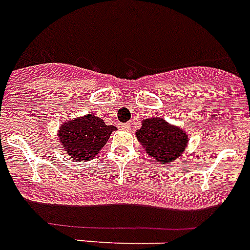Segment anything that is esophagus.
I'll use <instances>...</instances> for the list:
<instances>
[{"instance_id":"1","label":"esophagus","mask_w":250,"mask_h":250,"mask_svg":"<svg viewBox=\"0 0 250 250\" xmlns=\"http://www.w3.org/2000/svg\"><path fill=\"white\" fill-rule=\"evenodd\" d=\"M122 129H125V131H128L129 128H131V123H123V125H121Z\"/></svg>"}]
</instances>
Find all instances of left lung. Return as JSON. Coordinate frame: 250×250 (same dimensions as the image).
<instances>
[{
    "label": "left lung",
    "instance_id": "8db88e82",
    "mask_svg": "<svg viewBox=\"0 0 250 250\" xmlns=\"http://www.w3.org/2000/svg\"><path fill=\"white\" fill-rule=\"evenodd\" d=\"M136 137L141 142L146 154L161 164L174 161L183 154L188 145V135L177 125H169L163 118H148L142 122Z\"/></svg>",
    "mask_w": 250,
    "mask_h": 250
}]
</instances>
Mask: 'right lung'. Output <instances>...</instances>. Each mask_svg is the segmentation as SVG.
Returning a JSON list of instances; mask_svg holds the SVG:
<instances>
[{"mask_svg": "<svg viewBox=\"0 0 250 250\" xmlns=\"http://www.w3.org/2000/svg\"><path fill=\"white\" fill-rule=\"evenodd\" d=\"M114 125H106L102 118L86 114L64 122L58 129L62 148L77 163L90 161L109 140Z\"/></svg>", "mask_w": 250, "mask_h": 250, "instance_id": "1", "label": "right lung"}]
</instances>
